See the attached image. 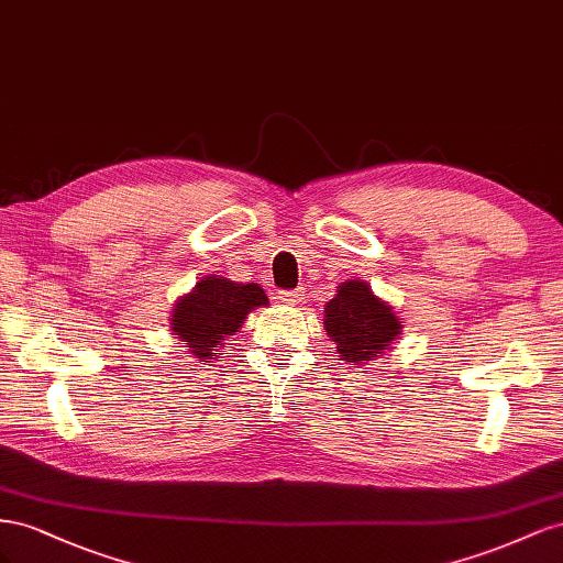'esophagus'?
Here are the masks:
<instances>
[{"label":"esophagus","mask_w":563,"mask_h":563,"mask_svg":"<svg viewBox=\"0 0 563 563\" xmlns=\"http://www.w3.org/2000/svg\"><path fill=\"white\" fill-rule=\"evenodd\" d=\"M273 299L278 303H297L301 299V290H278L273 295Z\"/></svg>","instance_id":"obj_1"}]
</instances>
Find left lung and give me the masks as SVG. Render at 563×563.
Returning a JSON list of instances; mask_svg holds the SVG:
<instances>
[{"label":"left lung","instance_id":"1","mask_svg":"<svg viewBox=\"0 0 563 563\" xmlns=\"http://www.w3.org/2000/svg\"><path fill=\"white\" fill-rule=\"evenodd\" d=\"M325 330L349 363L373 361L400 332V320L387 301L373 295L371 285L346 280L328 301Z\"/></svg>","mask_w":563,"mask_h":563}]
</instances>
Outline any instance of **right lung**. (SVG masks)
Segmentation results:
<instances>
[{
  "instance_id": "obj_1",
  "label": "right lung",
  "mask_w": 563,
  "mask_h": 563,
  "mask_svg": "<svg viewBox=\"0 0 563 563\" xmlns=\"http://www.w3.org/2000/svg\"><path fill=\"white\" fill-rule=\"evenodd\" d=\"M268 303L256 283L240 285L227 278H202L196 290L179 299L172 311V330L188 344L192 356L207 363L223 336L238 332L240 323L254 307Z\"/></svg>"
}]
</instances>
